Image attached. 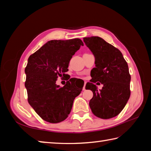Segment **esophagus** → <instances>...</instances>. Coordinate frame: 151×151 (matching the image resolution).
Returning <instances> with one entry per match:
<instances>
[{
  "label": "esophagus",
  "instance_id": "1",
  "mask_svg": "<svg viewBox=\"0 0 151 151\" xmlns=\"http://www.w3.org/2000/svg\"><path fill=\"white\" fill-rule=\"evenodd\" d=\"M85 86H86V82H85V84H84V86H83V91H85V90H86Z\"/></svg>",
  "mask_w": 151,
  "mask_h": 151
}]
</instances>
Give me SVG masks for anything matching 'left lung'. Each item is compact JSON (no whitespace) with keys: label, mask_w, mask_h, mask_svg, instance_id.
Listing matches in <instances>:
<instances>
[{"label":"left lung","mask_w":151,"mask_h":151,"mask_svg":"<svg viewBox=\"0 0 151 151\" xmlns=\"http://www.w3.org/2000/svg\"><path fill=\"white\" fill-rule=\"evenodd\" d=\"M83 40L95 57L96 66L91 70V83L86 85L93 93L89 106L99 118H113L122 111L131 95L127 63L118 48L102 38L85 37ZM96 81L104 85L100 91L97 90Z\"/></svg>","instance_id":"obj_1"}]
</instances>
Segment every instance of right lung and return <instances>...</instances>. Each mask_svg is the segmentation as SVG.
Here are the masks:
<instances>
[{
	"mask_svg": "<svg viewBox=\"0 0 151 151\" xmlns=\"http://www.w3.org/2000/svg\"><path fill=\"white\" fill-rule=\"evenodd\" d=\"M83 45L80 39L50 40L28 59L24 70L28 102L44 121L58 123L70 114L74 99L83 86H75L70 79L60 87L56 81L66 76L71 58Z\"/></svg>",
	"mask_w": 151,
	"mask_h": 151,
	"instance_id": "right-lung-1",
	"label": "right lung"
}]
</instances>
